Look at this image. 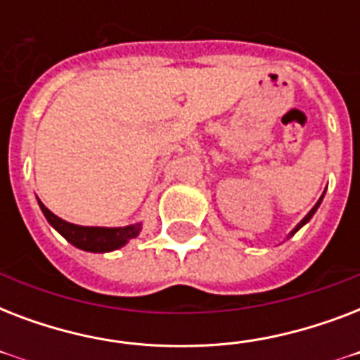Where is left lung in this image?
Returning a JSON list of instances; mask_svg holds the SVG:
<instances>
[{
	"instance_id": "obj_1",
	"label": "left lung",
	"mask_w": 360,
	"mask_h": 360,
	"mask_svg": "<svg viewBox=\"0 0 360 360\" xmlns=\"http://www.w3.org/2000/svg\"><path fill=\"white\" fill-rule=\"evenodd\" d=\"M323 196H325V192H323ZM323 196L319 198V200H318V203H316V205H314V207H312V209H310V211H308V214H307V217H304V219H302V220H301V222H299V224H297V226H295V228H293V230H291V233H290V236H288V239H290V237H293V236H295L297 231L301 230L302 226L307 224L308 220L312 219V217H314V213H316V211H318V207H319V203H321V200H323Z\"/></svg>"
}]
</instances>
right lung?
Returning a JSON list of instances; mask_svg holds the SVG:
<instances>
[{"label":"right lung","mask_w":360,"mask_h":360,"mask_svg":"<svg viewBox=\"0 0 360 360\" xmlns=\"http://www.w3.org/2000/svg\"><path fill=\"white\" fill-rule=\"evenodd\" d=\"M41 205L42 214L46 217L53 230L59 231L70 245L86 252H112L124 246L130 239L138 237L141 231V222L124 226V228H98V226H78L70 224L67 220L59 219L48 207Z\"/></svg>","instance_id":"1"}]
</instances>
